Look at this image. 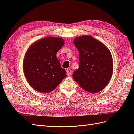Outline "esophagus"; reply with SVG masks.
<instances>
[{"mask_svg": "<svg viewBox=\"0 0 134 134\" xmlns=\"http://www.w3.org/2000/svg\"><path fill=\"white\" fill-rule=\"evenodd\" d=\"M66 72H67V75L68 76H70L71 74V70L70 69H68L66 70Z\"/></svg>", "mask_w": 134, "mask_h": 134, "instance_id": "34e87169", "label": "esophagus"}]
</instances>
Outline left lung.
<instances>
[{"instance_id": "obj_1", "label": "left lung", "mask_w": 134, "mask_h": 134, "mask_svg": "<svg viewBox=\"0 0 134 134\" xmlns=\"http://www.w3.org/2000/svg\"><path fill=\"white\" fill-rule=\"evenodd\" d=\"M74 44L79 51V66L72 78L84 90L96 93L103 90L113 74L110 51L104 44L92 36L76 37Z\"/></svg>"}]
</instances>
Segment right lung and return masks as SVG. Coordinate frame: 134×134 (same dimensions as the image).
Segmentation results:
<instances>
[{
    "instance_id": "add662e5",
    "label": "right lung",
    "mask_w": 134,
    "mask_h": 134,
    "mask_svg": "<svg viewBox=\"0 0 134 134\" xmlns=\"http://www.w3.org/2000/svg\"><path fill=\"white\" fill-rule=\"evenodd\" d=\"M64 44L61 37H46L34 42L24 58L23 69L28 83L35 90L49 93L66 78L56 53Z\"/></svg>"
}]
</instances>
